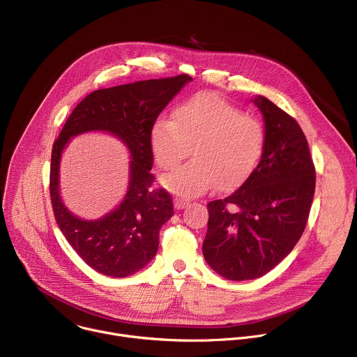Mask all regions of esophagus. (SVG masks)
<instances>
[{"label":"esophagus","instance_id":"obj_1","mask_svg":"<svg viewBox=\"0 0 357 357\" xmlns=\"http://www.w3.org/2000/svg\"><path fill=\"white\" fill-rule=\"evenodd\" d=\"M190 204V201L187 198H183V197H174V208L176 209H184L187 205Z\"/></svg>","mask_w":357,"mask_h":357}]
</instances>
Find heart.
Here are the masks:
<instances>
[{
  "mask_svg": "<svg viewBox=\"0 0 357 357\" xmlns=\"http://www.w3.org/2000/svg\"><path fill=\"white\" fill-rule=\"evenodd\" d=\"M265 132L258 119L216 93H201L173 112L172 120H159L152 130V149L159 166L177 169L190 156L194 160L162 183L183 197L201 195L244 181L255 167Z\"/></svg>",
  "mask_w": 357,
  "mask_h": 357,
  "instance_id": "heart-1",
  "label": "heart"
}]
</instances>
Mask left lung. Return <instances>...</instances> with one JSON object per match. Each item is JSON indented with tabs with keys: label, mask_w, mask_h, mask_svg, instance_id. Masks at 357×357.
<instances>
[{
	"label": "left lung",
	"mask_w": 357,
	"mask_h": 357,
	"mask_svg": "<svg viewBox=\"0 0 357 357\" xmlns=\"http://www.w3.org/2000/svg\"><path fill=\"white\" fill-rule=\"evenodd\" d=\"M265 139L257 167L234 192L208 204L202 252L230 280H250L273 269L301 237L315 190V167L298 123L264 96Z\"/></svg>",
	"instance_id": "1"
}]
</instances>
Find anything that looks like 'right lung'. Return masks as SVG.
Listing matches in <instances>:
<instances>
[{
	"mask_svg": "<svg viewBox=\"0 0 357 357\" xmlns=\"http://www.w3.org/2000/svg\"><path fill=\"white\" fill-rule=\"evenodd\" d=\"M192 78L181 74L99 89L89 93L70 114L53 144L50 198L56 222L77 254L95 271L126 278L141 271L159 247V230L174 215L172 195L153 188L152 128L167 103ZM106 130L130 149V187L125 201L98 221L71 214L58 194L59 159L71 136Z\"/></svg>",
	"mask_w": 357,
	"mask_h": 357,
	"instance_id": "obj_1",
	"label": "right lung"
}]
</instances>
